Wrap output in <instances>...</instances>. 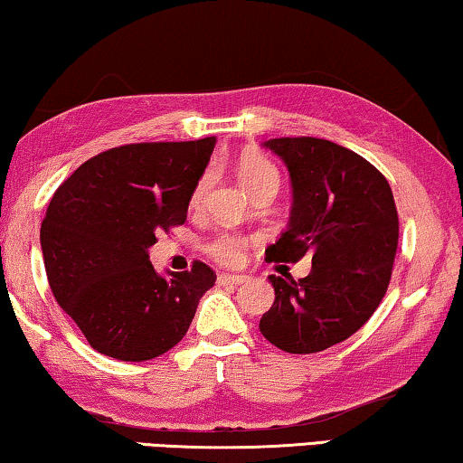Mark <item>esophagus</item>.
<instances>
[{
	"instance_id": "esophagus-1",
	"label": "esophagus",
	"mask_w": 463,
	"mask_h": 463,
	"mask_svg": "<svg viewBox=\"0 0 463 463\" xmlns=\"http://www.w3.org/2000/svg\"><path fill=\"white\" fill-rule=\"evenodd\" d=\"M246 281L244 275H230V273H222L217 277V283L219 286H241V283Z\"/></svg>"
}]
</instances>
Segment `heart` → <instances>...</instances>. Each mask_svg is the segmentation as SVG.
Wrapping results in <instances>:
<instances>
[{"mask_svg":"<svg viewBox=\"0 0 463 463\" xmlns=\"http://www.w3.org/2000/svg\"><path fill=\"white\" fill-rule=\"evenodd\" d=\"M240 180L244 182V186L252 192L254 196H259L260 192L265 190H277L279 186V174L273 163H269L267 159L254 157V159H246L241 161L240 165ZM211 182V174H204L201 180L196 182L194 192H192V207H198L203 203L204 192H207V186ZM207 250L211 256H215L219 262L223 265H236L241 259V250H244V240L236 233H222L207 246Z\"/></svg>","mask_w":463,"mask_h":463,"instance_id":"obj_1","label":"heart"}]
</instances>
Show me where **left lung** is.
<instances>
[{
    "label": "left lung",
    "instance_id": "8db88e82",
    "mask_svg": "<svg viewBox=\"0 0 463 463\" xmlns=\"http://www.w3.org/2000/svg\"><path fill=\"white\" fill-rule=\"evenodd\" d=\"M262 146L286 163L294 196L267 260L312 254V269L298 281L269 277L275 302L259 329L283 352H323L354 335L385 296L400 238L393 192L379 169L331 140L271 138Z\"/></svg>",
    "mask_w": 463,
    "mask_h": 463
}]
</instances>
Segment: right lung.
Instances as JSON below:
<instances>
[{
    "label": "right lung",
    "mask_w": 463,
    "mask_h": 463,
    "mask_svg": "<svg viewBox=\"0 0 463 463\" xmlns=\"http://www.w3.org/2000/svg\"><path fill=\"white\" fill-rule=\"evenodd\" d=\"M213 146L215 137L116 146L55 190L41 223L49 288L99 354L142 362L172 350L215 286L204 262L161 275L148 260L157 233L186 222Z\"/></svg>",
    "instance_id": "add662e5"
}]
</instances>
